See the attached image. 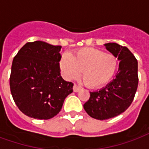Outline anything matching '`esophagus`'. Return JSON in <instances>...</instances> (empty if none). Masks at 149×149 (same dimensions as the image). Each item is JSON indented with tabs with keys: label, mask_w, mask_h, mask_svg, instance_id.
Listing matches in <instances>:
<instances>
[{
	"label": "esophagus",
	"mask_w": 149,
	"mask_h": 149,
	"mask_svg": "<svg viewBox=\"0 0 149 149\" xmlns=\"http://www.w3.org/2000/svg\"><path fill=\"white\" fill-rule=\"evenodd\" d=\"M81 86H79V85H77V84H76L73 85V91H74V92H76V93L79 92V91L81 90Z\"/></svg>",
	"instance_id": "obj_1"
}]
</instances>
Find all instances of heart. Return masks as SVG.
I'll use <instances>...</instances> for the list:
<instances>
[{
	"mask_svg": "<svg viewBox=\"0 0 149 149\" xmlns=\"http://www.w3.org/2000/svg\"><path fill=\"white\" fill-rule=\"evenodd\" d=\"M118 59L112 53L94 48H83L71 56L65 53L59 61L63 76L68 80L82 77L88 87L99 88L108 84L118 68Z\"/></svg>",
	"mask_w": 149,
	"mask_h": 149,
	"instance_id": "heart-1",
	"label": "heart"
}]
</instances>
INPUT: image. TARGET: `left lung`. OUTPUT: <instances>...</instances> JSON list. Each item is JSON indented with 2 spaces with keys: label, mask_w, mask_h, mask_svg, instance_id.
<instances>
[{
  "label": "left lung",
  "mask_w": 149,
  "mask_h": 149,
  "mask_svg": "<svg viewBox=\"0 0 149 149\" xmlns=\"http://www.w3.org/2000/svg\"><path fill=\"white\" fill-rule=\"evenodd\" d=\"M104 45L120 61L115 79L100 90L90 92V97L84 104L88 114L100 120L115 117L131 105L139 81L137 60L130 50L116 43Z\"/></svg>",
  "instance_id": "8db88e82"
}]
</instances>
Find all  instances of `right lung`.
Instances as JSON below:
<instances>
[{
    "label": "right lung",
    "mask_w": 149,
    "mask_h": 149,
    "mask_svg": "<svg viewBox=\"0 0 149 149\" xmlns=\"http://www.w3.org/2000/svg\"><path fill=\"white\" fill-rule=\"evenodd\" d=\"M61 49L37 40L26 43L14 56L9 85L15 104L24 115L52 118L72 93L73 83L65 81L60 73Z\"/></svg>",
    "instance_id": "add662e5"
}]
</instances>
